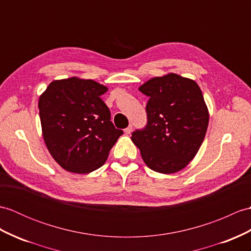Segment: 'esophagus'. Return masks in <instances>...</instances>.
<instances>
[{
  "instance_id": "34e87169",
  "label": "esophagus",
  "mask_w": 251,
  "mask_h": 251,
  "mask_svg": "<svg viewBox=\"0 0 251 251\" xmlns=\"http://www.w3.org/2000/svg\"><path fill=\"white\" fill-rule=\"evenodd\" d=\"M124 131H125L126 135H130L131 131H132V125H129V126H128V127L126 128V129H124Z\"/></svg>"
}]
</instances>
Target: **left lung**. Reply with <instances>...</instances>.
Returning a JSON list of instances; mask_svg holds the SVG:
<instances>
[{"label":"left lung","mask_w":251,"mask_h":251,"mask_svg":"<svg viewBox=\"0 0 251 251\" xmlns=\"http://www.w3.org/2000/svg\"><path fill=\"white\" fill-rule=\"evenodd\" d=\"M150 97L148 124L131 141L153 171L171 174L195 158L204 140L209 113L195 80L176 74L154 77L139 87Z\"/></svg>","instance_id":"left-lung-1"}]
</instances>
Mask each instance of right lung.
<instances>
[{"label":"right lung","instance_id":"1","mask_svg":"<svg viewBox=\"0 0 251 251\" xmlns=\"http://www.w3.org/2000/svg\"><path fill=\"white\" fill-rule=\"evenodd\" d=\"M107 91L94 80L72 77L53 80L39 97L45 144L68 172L97 170L123 135L110 121V110L100 98Z\"/></svg>","mask_w":251,"mask_h":251}]
</instances>
